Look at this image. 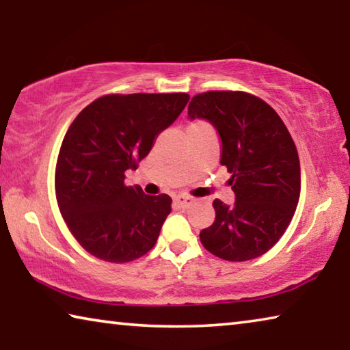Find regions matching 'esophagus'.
I'll list each match as a JSON object with an SVG mask.
<instances>
[{"instance_id":"34e87169","label":"esophagus","mask_w":350,"mask_h":350,"mask_svg":"<svg viewBox=\"0 0 350 350\" xmlns=\"http://www.w3.org/2000/svg\"><path fill=\"white\" fill-rule=\"evenodd\" d=\"M174 204L179 206V208H188L194 204V199L189 196H183V194H179V196L174 198Z\"/></svg>"}]
</instances>
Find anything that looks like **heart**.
I'll return each mask as SVG.
<instances>
[{
  "instance_id": "1",
  "label": "heart",
  "mask_w": 350,
  "mask_h": 350,
  "mask_svg": "<svg viewBox=\"0 0 350 350\" xmlns=\"http://www.w3.org/2000/svg\"><path fill=\"white\" fill-rule=\"evenodd\" d=\"M193 125H200V123H193ZM189 126H191V125H189Z\"/></svg>"
}]
</instances>
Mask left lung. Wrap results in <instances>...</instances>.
Masks as SVG:
<instances>
[{"mask_svg":"<svg viewBox=\"0 0 350 350\" xmlns=\"http://www.w3.org/2000/svg\"><path fill=\"white\" fill-rule=\"evenodd\" d=\"M188 117L208 120L222 142L221 165L232 177L233 205L215 199L216 219L200 232L202 245L233 262L267 253L286 232L301 191L295 142L276 111L242 91L198 94Z\"/></svg>","mask_w":350,"mask_h":350,"instance_id":"8db88e82","label":"left lung"}]
</instances>
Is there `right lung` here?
<instances>
[{
  "instance_id": "right-lung-1",
  "label": "right lung",
  "mask_w": 350,
  "mask_h": 350,
  "mask_svg": "<svg viewBox=\"0 0 350 350\" xmlns=\"http://www.w3.org/2000/svg\"><path fill=\"white\" fill-rule=\"evenodd\" d=\"M188 100L185 92L109 94L69 126L57 159V202L70 233L92 256L123 264L156 244L173 200L126 187L125 173L137 168Z\"/></svg>"
}]
</instances>
